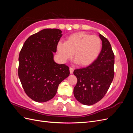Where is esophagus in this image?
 <instances>
[{"mask_svg":"<svg viewBox=\"0 0 133 133\" xmlns=\"http://www.w3.org/2000/svg\"><path fill=\"white\" fill-rule=\"evenodd\" d=\"M69 70H70V74H73V71H74V68H71V67H70Z\"/></svg>","mask_w":133,"mask_h":133,"instance_id":"34e87169","label":"esophagus"}]
</instances>
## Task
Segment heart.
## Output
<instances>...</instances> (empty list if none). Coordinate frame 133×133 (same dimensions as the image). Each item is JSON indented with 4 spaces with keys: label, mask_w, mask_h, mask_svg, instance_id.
Returning a JSON list of instances; mask_svg holds the SVG:
<instances>
[{
    "label": "heart",
    "mask_w": 133,
    "mask_h": 133,
    "mask_svg": "<svg viewBox=\"0 0 133 133\" xmlns=\"http://www.w3.org/2000/svg\"><path fill=\"white\" fill-rule=\"evenodd\" d=\"M102 48V41L98 36L78 32L68 36L65 42H59L57 49L63 61L71 59L74 53L75 63L87 66L98 58Z\"/></svg>",
    "instance_id": "heart-1"
}]
</instances>
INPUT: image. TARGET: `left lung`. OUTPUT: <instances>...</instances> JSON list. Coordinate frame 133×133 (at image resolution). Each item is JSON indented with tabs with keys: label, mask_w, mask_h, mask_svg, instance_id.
<instances>
[{
	"label": "left lung",
	"mask_w": 133,
	"mask_h": 133,
	"mask_svg": "<svg viewBox=\"0 0 133 133\" xmlns=\"http://www.w3.org/2000/svg\"><path fill=\"white\" fill-rule=\"evenodd\" d=\"M102 48L98 58L90 65L75 69L77 78L74 95L84 105H91L105 95L114 76V54L108 40L101 34Z\"/></svg>",
	"instance_id": "obj_1"
}]
</instances>
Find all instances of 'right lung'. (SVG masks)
<instances>
[{
	"instance_id": "add662e5",
	"label": "right lung",
	"mask_w": 133,
	"mask_h": 133,
	"mask_svg": "<svg viewBox=\"0 0 133 133\" xmlns=\"http://www.w3.org/2000/svg\"><path fill=\"white\" fill-rule=\"evenodd\" d=\"M62 31L45 29L28 38L20 51L18 75L26 94L43 103L53 98L59 84L69 75V68L54 61Z\"/></svg>"
}]
</instances>
